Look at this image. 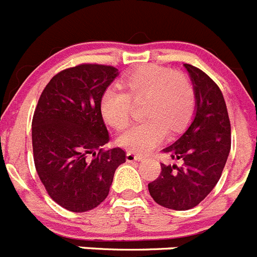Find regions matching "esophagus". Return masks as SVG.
I'll use <instances>...</instances> for the list:
<instances>
[{"label":"esophagus","instance_id":"esophagus-1","mask_svg":"<svg viewBox=\"0 0 257 257\" xmlns=\"http://www.w3.org/2000/svg\"><path fill=\"white\" fill-rule=\"evenodd\" d=\"M143 157L142 156H138V154L133 153V152H128L126 154V161L127 162H135V161H142Z\"/></svg>","mask_w":257,"mask_h":257}]
</instances>
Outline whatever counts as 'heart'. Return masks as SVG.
Returning a JSON list of instances; mask_svg holds the SVG:
<instances>
[{
	"label": "heart",
	"mask_w": 257,
	"mask_h": 257,
	"mask_svg": "<svg viewBox=\"0 0 257 257\" xmlns=\"http://www.w3.org/2000/svg\"><path fill=\"white\" fill-rule=\"evenodd\" d=\"M119 87L106 88L100 112L106 123L121 130L130 122L134 103L143 104L145 119L127 127L118 145L133 153H147L165 140L167 128L180 131L196 106V90L184 72L161 65H144L127 74Z\"/></svg>",
	"instance_id": "b5f03b06"
}]
</instances>
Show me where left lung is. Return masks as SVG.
<instances>
[{
    "label": "left lung",
    "mask_w": 257,
    "mask_h": 257,
    "mask_svg": "<svg viewBox=\"0 0 257 257\" xmlns=\"http://www.w3.org/2000/svg\"><path fill=\"white\" fill-rule=\"evenodd\" d=\"M194 83L197 110L188 130L162 149L181 166L161 163L160 176L148 184L152 198L166 208L196 207L215 188L230 152V121L219 86L194 65L185 64Z\"/></svg>",
    "instance_id": "obj_1"
}]
</instances>
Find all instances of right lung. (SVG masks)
Returning a JSON list of instances; mask_svg holds the SVG:
<instances>
[{"label": "right lung", "mask_w": 257, "mask_h": 257, "mask_svg": "<svg viewBox=\"0 0 257 257\" xmlns=\"http://www.w3.org/2000/svg\"><path fill=\"white\" fill-rule=\"evenodd\" d=\"M117 69L83 64L63 69L41 94L32 119L36 171L47 194L72 212L97 207L109 194L121 148L104 149L109 134L100 112L101 95Z\"/></svg>", "instance_id": "1"}]
</instances>
